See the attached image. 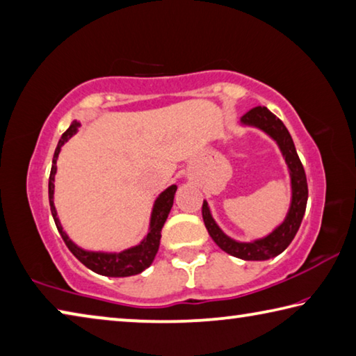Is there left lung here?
Segmentation results:
<instances>
[{
    "label": "left lung",
    "instance_id": "left-lung-1",
    "mask_svg": "<svg viewBox=\"0 0 356 356\" xmlns=\"http://www.w3.org/2000/svg\"><path fill=\"white\" fill-rule=\"evenodd\" d=\"M241 121L244 124L260 127V129L270 134L277 142L279 148H281L282 154L285 156V161L289 164L290 175H292V207H290V211L282 225H279L271 235H268L264 240L254 243H238L230 240L229 236H225L219 230V227L214 224L205 202L202 205V216L209 236L227 254L243 260H268L271 257H276L282 250H285V248L292 243L296 232L300 229L307 203V179L305 167H302L300 157L296 154L292 136H290L287 127L284 126L282 121L275 113H271L266 107H254L241 116Z\"/></svg>",
    "mask_w": 356,
    "mask_h": 356
}]
</instances>
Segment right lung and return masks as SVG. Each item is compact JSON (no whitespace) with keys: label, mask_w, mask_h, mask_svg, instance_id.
Masks as SVG:
<instances>
[{"label":"right lung","mask_w":356,"mask_h":356,"mask_svg":"<svg viewBox=\"0 0 356 356\" xmlns=\"http://www.w3.org/2000/svg\"><path fill=\"white\" fill-rule=\"evenodd\" d=\"M79 126H80L79 121H74V123L69 126V129L63 134L60 142L56 145L54 162H51V170L49 177V202H50V211L56 224V229L60 232L63 241L66 243L69 250H71L81 264L88 266L91 271L97 273V275L110 276V277H124V276L138 275V273H142L145 268H148L151 264H153V260L156 257L157 249H159L162 225H164L168 213H170L175 192H177V186H170V188L162 192L159 199L156 200L154 208H153V216H151V229L147 240H145L142 244H138V246L127 249L124 252H120V254L88 252V250L77 248L71 240H69L66 233L63 232L60 220L56 218V211L54 205V181H55V172H56V159H58V154H60V149L64 145V142H67V140L74 136V132L77 131Z\"/></svg>","instance_id":"add662e5"}]
</instances>
